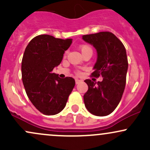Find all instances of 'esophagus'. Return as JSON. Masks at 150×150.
Instances as JSON below:
<instances>
[{
    "mask_svg": "<svg viewBox=\"0 0 150 150\" xmlns=\"http://www.w3.org/2000/svg\"><path fill=\"white\" fill-rule=\"evenodd\" d=\"M81 82H82V80H78V79H75V83H76V85H77V84H79V83H80Z\"/></svg>",
    "mask_w": 150,
    "mask_h": 150,
    "instance_id": "obj_1",
    "label": "esophagus"
}]
</instances>
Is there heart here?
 Here are the masks:
<instances>
[{
	"label": "heart",
	"mask_w": 150,
	"mask_h": 150,
	"mask_svg": "<svg viewBox=\"0 0 150 150\" xmlns=\"http://www.w3.org/2000/svg\"><path fill=\"white\" fill-rule=\"evenodd\" d=\"M80 51H81V52H82V53H85V52H86V51H92V48H91L89 45H86V44H84V45L80 46ZM76 74H77V75H80V73L79 71H77Z\"/></svg>",
	"instance_id": "heart-1"
}]
</instances>
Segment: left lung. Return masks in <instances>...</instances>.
Instances as JSON below:
<instances>
[{"mask_svg":"<svg viewBox=\"0 0 150 150\" xmlns=\"http://www.w3.org/2000/svg\"><path fill=\"white\" fill-rule=\"evenodd\" d=\"M97 51V61L91 77H103L97 83L87 79L88 90L84 95L87 109L98 116H107L119 104L126 83L128 62L123 43L113 33L101 32L82 36Z\"/></svg>","mask_w":150,"mask_h":150,"instance_id":"8db88e82","label":"left lung"}]
</instances>
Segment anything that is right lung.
Here are the masks:
<instances>
[{
  "instance_id": "right-lung-1",
  "label": "right lung",
  "mask_w": 150,
  "mask_h": 150,
  "mask_svg": "<svg viewBox=\"0 0 150 150\" xmlns=\"http://www.w3.org/2000/svg\"><path fill=\"white\" fill-rule=\"evenodd\" d=\"M72 44L48 34L35 37L26 47L22 60V79L32 104L43 114L60 113L75 87L73 77L60 78L53 73Z\"/></svg>"
}]
</instances>
